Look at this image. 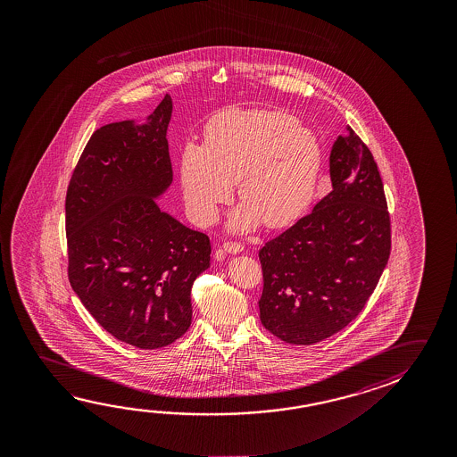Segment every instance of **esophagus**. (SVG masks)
<instances>
[{
    "label": "esophagus",
    "instance_id": "1",
    "mask_svg": "<svg viewBox=\"0 0 457 457\" xmlns=\"http://www.w3.org/2000/svg\"><path fill=\"white\" fill-rule=\"evenodd\" d=\"M223 248H225L228 253H240V252L244 250L242 244H239V242H232V240H229V242H225Z\"/></svg>",
    "mask_w": 457,
    "mask_h": 457
}]
</instances>
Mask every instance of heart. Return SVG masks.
Here are the masks:
<instances>
[{
    "label": "heart",
    "mask_w": 457,
    "mask_h": 457,
    "mask_svg": "<svg viewBox=\"0 0 457 457\" xmlns=\"http://www.w3.org/2000/svg\"><path fill=\"white\" fill-rule=\"evenodd\" d=\"M322 165L315 135L292 114L229 108L204 130L203 146L189 143L181 157V187L193 217L209 225L232 195L237 231L254 226L282 228L300 217L314 195Z\"/></svg>",
    "instance_id": "b5f03b06"
}]
</instances>
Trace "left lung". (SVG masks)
<instances>
[{
  "label": "left lung",
  "instance_id": "1",
  "mask_svg": "<svg viewBox=\"0 0 457 457\" xmlns=\"http://www.w3.org/2000/svg\"><path fill=\"white\" fill-rule=\"evenodd\" d=\"M333 191L260 250L262 327L288 345L333 337L361 312L389 262L390 215L381 175L359 135L337 137Z\"/></svg>",
  "mask_w": 457,
  "mask_h": 457
}]
</instances>
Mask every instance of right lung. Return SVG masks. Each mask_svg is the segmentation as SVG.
Segmentation results:
<instances>
[{
  "mask_svg": "<svg viewBox=\"0 0 457 457\" xmlns=\"http://www.w3.org/2000/svg\"><path fill=\"white\" fill-rule=\"evenodd\" d=\"M167 94L148 122L97 129L65 199L68 280L104 328L126 345L159 349L191 325V287L210 266V239L159 209L172 183Z\"/></svg>",
  "mask_w": 457,
  "mask_h": 457,
  "instance_id": "obj_1",
  "label": "right lung"
}]
</instances>
